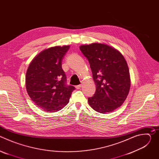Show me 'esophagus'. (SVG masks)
<instances>
[{"mask_svg": "<svg viewBox=\"0 0 159 159\" xmlns=\"http://www.w3.org/2000/svg\"><path fill=\"white\" fill-rule=\"evenodd\" d=\"M82 85H76L75 87H76V89H80L82 87Z\"/></svg>", "mask_w": 159, "mask_h": 159, "instance_id": "1", "label": "esophagus"}]
</instances>
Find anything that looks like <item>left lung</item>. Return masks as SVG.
Wrapping results in <instances>:
<instances>
[{
	"instance_id": "1",
	"label": "left lung",
	"mask_w": 159,
	"mask_h": 159,
	"mask_svg": "<svg viewBox=\"0 0 159 159\" xmlns=\"http://www.w3.org/2000/svg\"><path fill=\"white\" fill-rule=\"evenodd\" d=\"M80 50L87 58L96 86L90 106L98 112H112L126 100L131 80L127 62L120 52L104 43L82 44Z\"/></svg>"
}]
</instances>
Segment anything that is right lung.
<instances>
[{
    "label": "right lung",
    "mask_w": 159,
    "mask_h": 159,
    "mask_svg": "<svg viewBox=\"0 0 159 159\" xmlns=\"http://www.w3.org/2000/svg\"><path fill=\"white\" fill-rule=\"evenodd\" d=\"M69 45L56 46L38 53L30 63L26 74V87L34 103L44 111L54 112L69 102L75 87L66 85L62 59Z\"/></svg>",
    "instance_id": "add662e5"
}]
</instances>
